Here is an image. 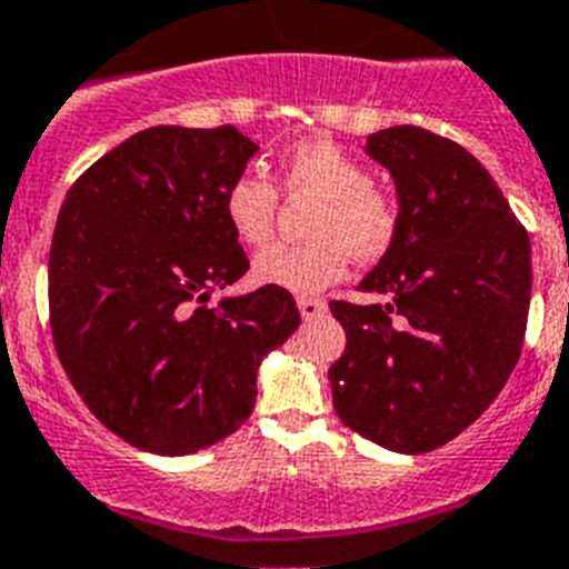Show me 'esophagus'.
<instances>
[{
    "instance_id": "obj_1",
    "label": "esophagus",
    "mask_w": 569,
    "mask_h": 569,
    "mask_svg": "<svg viewBox=\"0 0 569 569\" xmlns=\"http://www.w3.org/2000/svg\"><path fill=\"white\" fill-rule=\"evenodd\" d=\"M299 313H302V319H317L326 313V302L322 299H311V296H302L299 299Z\"/></svg>"
}]
</instances>
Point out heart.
I'll list each match as a JSON object with an SVG mask.
<instances>
[{
	"label": "heart",
	"mask_w": 569,
	"mask_h": 569,
	"mask_svg": "<svg viewBox=\"0 0 569 569\" xmlns=\"http://www.w3.org/2000/svg\"><path fill=\"white\" fill-rule=\"evenodd\" d=\"M281 191L317 197L308 214L305 243H276L258 252L252 279L258 284L311 296L346 276L349 256L375 264L396 250L403 229V206L396 191L372 182L369 168L340 144L311 139L281 159ZM279 191L267 177L238 173L223 191V218L247 247H264L276 232Z\"/></svg>",
	"instance_id": "heart-1"
}]
</instances>
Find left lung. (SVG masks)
<instances>
[{"mask_svg":"<svg viewBox=\"0 0 569 569\" xmlns=\"http://www.w3.org/2000/svg\"><path fill=\"white\" fill-rule=\"evenodd\" d=\"M403 206L396 250L360 281L383 302L335 299L346 351L335 410L380 448L427 453L473 425L518 363L532 296L529 234L491 173L425 127L369 136Z\"/></svg>","mask_w":569,"mask_h":569,"instance_id":"obj_1","label":"left lung"}]
</instances>
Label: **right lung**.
I'll list each match as a JSON object with an SVG mask.
<instances>
[{
    "label": "right lung",
    "instance_id": "right-lung-1",
    "mask_svg": "<svg viewBox=\"0 0 569 569\" xmlns=\"http://www.w3.org/2000/svg\"><path fill=\"white\" fill-rule=\"evenodd\" d=\"M252 153L232 124L148 127L60 206L54 351L89 412L133 448L182 457L234 433L256 407L258 363L299 328L293 296L273 284L206 305L250 270L223 191Z\"/></svg>",
    "mask_w": 569,
    "mask_h": 569
}]
</instances>
